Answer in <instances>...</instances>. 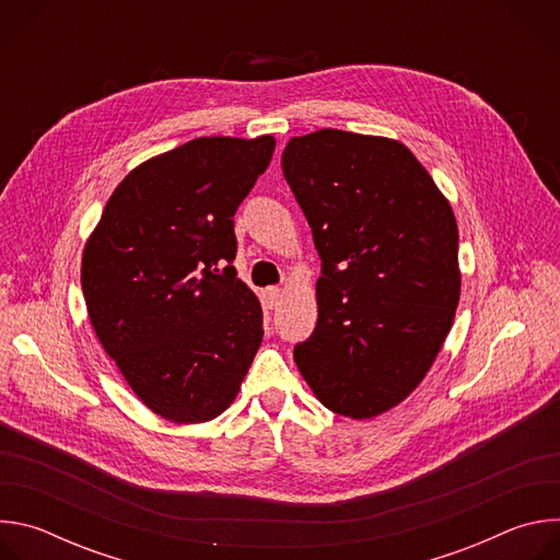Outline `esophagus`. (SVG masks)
<instances>
[{
  "label": "esophagus",
  "mask_w": 560,
  "mask_h": 560,
  "mask_svg": "<svg viewBox=\"0 0 560 560\" xmlns=\"http://www.w3.org/2000/svg\"><path fill=\"white\" fill-rule=\"evenodd\" d=\"M279 299H281V290L279 288H266L264 290V301H266L268 307H275L279 303Z\"/></svg>",
  "instance_id": "1"
}]
</instances>
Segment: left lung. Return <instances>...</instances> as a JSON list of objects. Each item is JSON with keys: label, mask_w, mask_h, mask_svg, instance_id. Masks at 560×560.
Returning <instances> with one entry per match:
<instances>
[{"label": "left lung", "mask_w": 560, "mask_h": 560, "mask_svg": "<svg viewBox=\"0 0 560 560\" xmlns=\"http://www.w3.org/2000/svg\"><path fill=\"white\" fill-rule=\"evenodd\" d=\"M281 168L322 257L316 328L294 361L328 410L372 419L421 383L452 328L454 212L394 139L324 128L292 137Z\"/></svg>", "instance_id": "left-lung-1"}]
</instances>
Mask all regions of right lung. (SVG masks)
<instances>
[{"instance_id":"right-lung-1","label":"right lung","mask_w":560,"mask_h":560,"mask_svg":"<svg viewBox=\"0 0 560 560\" xmlns=\"http://www.w3.org/2000/svg\"><path fill=\"white\" fill-rule=\"evenodd\" d=\"M272 152L270 135L199 137L148 159L84 248L91 324L132 392L168 421L219 417L261 346L259 299L232 266L234 212Z\"/></svg>"}]
</instances>
